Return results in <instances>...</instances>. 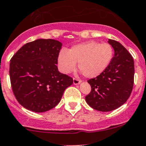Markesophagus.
<instances>
[{"label": "esophagus", "mask_w": 146, "mask_h": 146, "mask_svg": "<svg viewBox=\"0 0 146 146\" xmlns=\"http://www.w3.org/2000/svg\"><path fill=\"white\" fill-rule=\"evenodd\" d=\"M82 80H80V79L76 78H73V84H74V85H78V84H80Z\"/></svg>", "instance_id": "obj_1"}]
</instances>
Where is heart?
<instances>
[{
  "label": "heart",
  "instance_id": "1",
  "mask_svg": "<svg viewBox=\"0 0 146 146\" xmlns=\"http://www.w3.org/2000/svg\"><path fill=\"white\" fill-rule=\"evenodd\" d=\"M114 56V49L108 43L90 41L61 50L58 56V67L64 73L76 70V63L84 76L89 78L99 76L107 69Z\"/></svg>",
  "mask_w": 146,
  "mask_h": 146
}]
</instances>
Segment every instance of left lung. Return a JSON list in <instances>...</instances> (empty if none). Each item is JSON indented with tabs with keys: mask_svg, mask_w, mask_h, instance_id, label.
<instances>
[{
	"mask_svg": "<svg viewBox=\"0 0 146 146\" xmlns=\"http://www.w3.org/2000/svg\"><path fill=\"white\" fill-rule=\"evenodd\" d=\"M109 44L114 56L105 70L95 78L88 80L91 92L85 97L94 110L110 111L124 104L132 92L134 81V61L123 46L113 39Z\"/></svg>",
	"mask_w": 146,
	"mask_h": 146,
	"instance_id": "obj_1",
	"label": "left lung"
}]
</instances>
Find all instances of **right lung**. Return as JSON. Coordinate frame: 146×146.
I'll return each mask as SVG.
<instances>
[{
	"label": "right lung",
	"mask_w": 146,
	"mask_h": 146,
	"mask_svg": "<svg viewBox=\"0 0 146 146\" xmlns=\"http://www.w3.org/2000/svg\"><path fill=\"white\" fill-rule=\"evenodd\" d=\"M61 46L54 39H36L23 46L10 59L12 90L27 110L35 112L51 110L73 84V78L60 73L56 65Z\"/></svg>",
	"instance_id": "right-lung-1"
}]
</instances>
